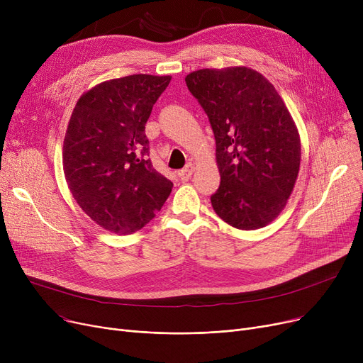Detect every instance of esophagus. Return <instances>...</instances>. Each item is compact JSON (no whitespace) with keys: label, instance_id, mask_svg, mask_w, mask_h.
<instances>
[{"label":"esophagus","instance_id":"1","mask_svg":"<svg viewBox=\"0 0 363 363\" xmlns=\"http://www.w3.org/2000/svg\"><path fill=\"white\" fill-rule=\"evenodd\" d=\"M193 172H194V164L193 163H188L184 169L178 170V177H179L181 181H188L189 178H191Z\"/></svg>","mask_w":363,"mask_h":363}]
</instances>
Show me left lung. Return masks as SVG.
Masks as SVG:
<instances>
[{"label": "left lung", "mask_w": 363, "mask_h": 363, "mask_svg": "<svg viewBox=\"0 0 363 363\" xmlns=\"http://www.w3.org/2000/svg\"><path fill=\"white\" fill-rule=\"evenodd\" d=\"M186 86L207 114L220 185L216 215L244 231L272 222L293 191L301 157L297 128L274 85L249 67L201 69Z\"/></svg>", "instance_id": "obj_1"}]
</instances>
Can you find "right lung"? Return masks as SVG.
<instances>
[{"mask_svg": "<svg viewBox=\"0 0 363 363\" xmlns=\"http://www.w3.org/2000/svg\"><path fill=\"white\" fill-rule=\"evenodd\" d=\"M170 76L130 74L94 86L76 103L63 144V169L82 211L116 234L148 223L172 191L152 167L145 123Z\"/></svg>", "mask_w": 363, "mask_h": 363, "instance_id": "obj_1", "label": "right lung"}]
</instances>
